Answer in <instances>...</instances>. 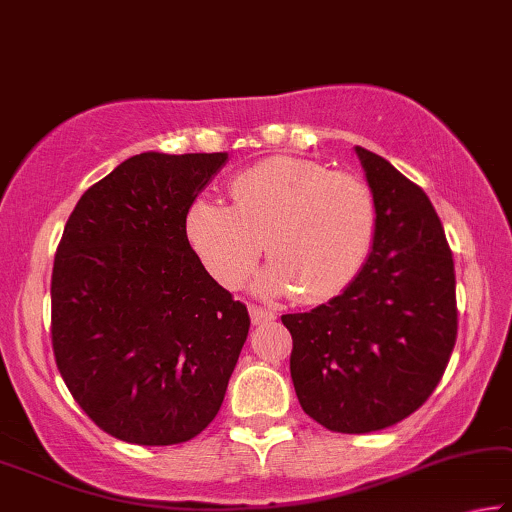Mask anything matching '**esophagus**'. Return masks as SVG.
Segmentation results:
<instances>
[{
    "instance_id": "obj_1",
    "label": "esophagus",
    "mask_w": 512,
    "mask_h": 512,
    "mask_svg": "<svg viewBox=\"0 0 512 512\" xmlns=\"http://www.w3.org/2000/svg\"><path fill=\"white\" fill-rule=\"evenodd\" d=\"M249 316H251V322H254V325H263V322L274 320V313L261 309V306H249Z\"/></svg>"
}]
</instances>
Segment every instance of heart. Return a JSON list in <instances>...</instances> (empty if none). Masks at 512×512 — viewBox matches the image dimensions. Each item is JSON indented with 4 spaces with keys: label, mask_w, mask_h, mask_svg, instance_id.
Masks as SVG:
<instances>
[{
    "label": "heart",
    "mask_w": 512,
    "mask_h": 512,
    "mask_svg": "<svg viewBox=\"0 0 512 512\" xmlns=\"http://www.w3.org/2000/svg\"><path fill=\"white\" fill-rule=\"evenodd\" d=\"M187 238L226 288L245 283L267 247L261 288L318 304L357 277L371 254L377 208L364 180L302 157H272L235 176L231 206L199 199Z\"/></svg>",
    "instance_id": "obj_1"
}]
</instances>
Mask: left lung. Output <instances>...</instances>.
<instances>
[{"label":"left lung","instance_id":"1","mask_svg":"<svg viewBox=\"0 0 512 512\" xmlns=\"http://www.w3.org/2000/svg\"><path fill=\"white\" fill-rule=\"evenodd\" d=\"M355 151L377 208L371 256L341 295L281 316L302 410L345 435L419 410L458 336L453 256L430 199L384 157Z\"/></svg>","mask_w":512,"mask_h":512}]
</instances>
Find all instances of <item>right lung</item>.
<instances>
[{
    "label": "right lung",
    "mask_w": 512,
    "mask_h": 512,
    "mask_svg": "<svg viewBox=\"0 0 512 512\" xmlns=\"http://www.w3.org/2000/svg\"><path fill=\"white\" fill-rule=\"evenodd\" d=\"M226 153H141L70 212L52 270V350L77 405L121 442L171 446L208 428L249 313L187 240V212Z\"/></svg>",
    "instance_id": "obj_1"
}]
</instances>
